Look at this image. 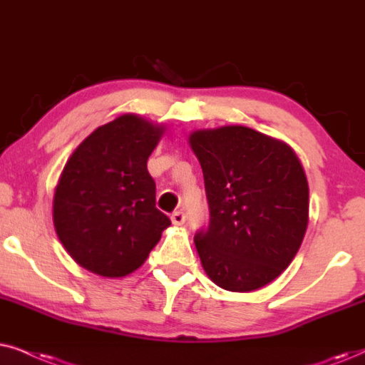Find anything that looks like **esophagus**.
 <instances>
[{"mask_svg": "<svg viewBox=\"0 0 365 365\" xmlns=\"http://www.w3.org/2000/svg\"><path fill=\"white\" fill-rule=\"evenodd\" d=\"M172 222L175 223V225H183V223H185V220H187V215H185V212H182V210H177V212H173L172 213Z\"/></svg>", "mask_w": 365, "mask_h": 365, "instance_id": "1", "label": "esophagus"}]
</instances>
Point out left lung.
Here are the masks:
<instances>
[{
	"mask_svg": "<svg viewBox=\"0 0 365 365\" xmlns=\"http://www.w3.org/2000/svg\"><path fill=\"white\" fill-rule=\"evenodd\" d=\"M210 210L195 233L202 267L218 287L250 292L294 260L309 223V183L287 143L247 126L197 130Z\"/></svg>",
	"mask_w": 365,
	"mask_h": 365,
	"instance_id": "8db88e82",
	"label": "left lung"
}]
</instances>
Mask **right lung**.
I'll return each instance as SVG.
<instances>
[{
	"mask_svg": "<svg viewBox=\"0 0 365 365\" xmlns=\"http://www.w3.org/2000/svg\"><path fill=\"white\" fill-rule=\"evenodd\" d=\"M163 126L121 115L78 145L53 198L58 239L76 264L103 277L132 274L170 218L155 207L157 187L147 160Z\"/></svg>",
	"mask_w": 365,
	"mask_h": 365,
	"instance_id": "1",
	"label": "right lung"
}]
</instances>
